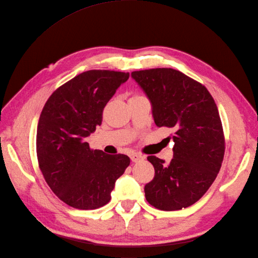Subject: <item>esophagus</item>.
Wrapping results in <instances>:
<instances>
[{
	"instance_id": "obj_1",
	"label": "esophagus",
	"mask_w": 258,
	"mask_h": 258,
	"mask_svg": "<svg viewBox=\"0 0 258 258\" xmlns=\"http://www.w3.org/2000/svg\"><path fill=\"white\" fill-rule=\"evenodd\" d=\"M131 160H132V162H138V161H141V160H143L145 157L144 156L142 155V154H137V153H134L131 155Z\"/></svg>"
}]
</instances>
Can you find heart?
Instances as JSON below:
<instances>
[{"label": "heart", "mask_w": 258, "mask_h": 258, "mask_svg": "<svg viewBox=\"0 0 258 258\" xmlns=\"http://www.w3.org/2000/svg\"><path fill=\"white\" fill-rule=\"evenodd\" d=\"M136 97H141V96H139V95H136V96H134L132 98H136Z\"/></svg>", "instance_id": "obj_1"}]
</instances>
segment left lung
I'll list each match as a JSON object with an SVG mask.
<instances>
[{
	"label": "left lung",
	"instance_id": "obj_1",
	"mask_svg": "<svg viewBox=\"0 0 258 258\" xmlns=\"http://www.w3.org/2000/svg\"><path fill=\"white\" fill-rule=\"evenodd\" d=\"M153 105L156 126L172 128L173 158L147 160L155 176L144 187L148 204L175 211L197 202L220 172L225 154L222 120L213 97L201 83L170 68L131 73Z\"/></svg>",
	"mask_w": 258,
	"mask_h": 258
}]
</instances>
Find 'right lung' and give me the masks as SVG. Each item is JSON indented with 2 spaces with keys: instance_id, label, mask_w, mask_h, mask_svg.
<instances>
[{
  "instance_id": "1",
  "label": "right lung",
  "mask_w": 258,
  "mask_h": 258,
  "mask_svg": "<svg viewBox=\"0 0 258 258\" xmlns=\"http://www.w3.org/2000/svg\"><path fill=\"white\" fill-rule=\"evenodd\" d=\"M129 73L90 70L54 90L36 132V155L46 183L68 206L95 210L111 200L116 179L130 165L123 154L108 155L86 142L102 123L106 103Z\"/></svg>"
}]
</instances>
